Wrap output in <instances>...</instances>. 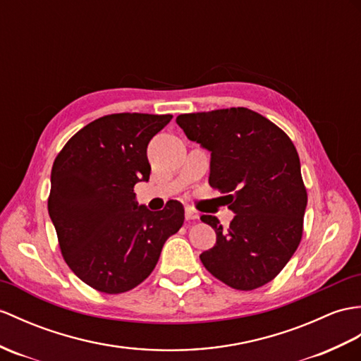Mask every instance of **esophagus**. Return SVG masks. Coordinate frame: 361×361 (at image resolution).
Masks as SVG:
<instances>
[{
	"mask_svg": "<svg viewBox=\"0 0 361 361\" xmlns=\"http://www.w3.org/2000/svg\"><path fill=\"white\" fill-rule=\"evenodd\" d=\"M200 214L192 207H186V220H197Z\"/></svg>",
	"mask_w": 361,
	"mask_h": 361,
	"instance_id": "obj_1",
	"label": "esophagus"
}]
</instances>
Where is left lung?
<instances>
[{"mask_svg":"<svg viewBox=\"0 0 361 361\" xmlns=\"http://www.w3.org/2000/svg\"><path fill=\"white\" fill-rule=\"evenodd\" d=\"M192 141L211 150V188L224 194L235 216L223 229L212 215L216 243L201 263L228 286L252 290L272 281L303 237L307 192L294 142L279 126L246 107L181 114Z\"/></svg>","mask_w":361,"mask_h":361,"instance_id":"obj_1","label":"left lung"}]
</instances>
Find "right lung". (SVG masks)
<instances>
[{"label":"right lung","mask_w":361,"mask_h":361,"mask_svg":"<svg viewBox=\"0 0 361 361\" xmlns=\"http://www.w3.org/2000/svg\"><path fill=\"white\" fill-rule=\"evenodd\" d=\"M172 115L112 114L66 142L50 173L47 209L67 266L104 294H123L152 274L184 207L138 206L133 188L147 181V145Z\"/></svg>","instance_id":"1"}]
</instances>
